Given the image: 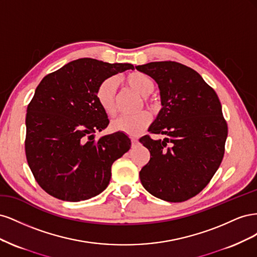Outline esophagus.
<instances>
[{
  "mask_svg": "<svg viewBox=\"0 0 257 257\" xmlns=\"http://www.w3.org/2000/svg\"><path fill=\"white\" fill-rule=\"evenodd\" d=\"M131 143H132V148H135L137 146V144H138V141H137V139H135V138H132L131 139Z\"/></svg>",
  "mask_w": 257,
  "mask_h": 257,
  "instance_id": "1",
  "label": "esophagus"
}]
</instances>
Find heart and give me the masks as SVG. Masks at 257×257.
Listing matches in <instances>:
<instances>
[{
  "label": "heart",
  "instance_id": "heart-1",
  "mask_svg": "<svg viewBox=\"0 0 257 257\" xmlns=\"http://www.w3.org/2000/svg\"><path fill=\"white\" fill-rule=\"evenodd\" d=\"M125 82L139 94L148 96L154 90V81L149 76L141 73L133 72L125 76ZM118 81L114 77L106 78L98 84L96 89V99L102 107V109L109 115L115 113V94ZM147 105L154 109L157 103L152 99L146 98ZM151 122L149 112L142 111L135 114H122L111 121V128L115 132H122L131 136H136L141 132L146 130Z\"/></svg>",
  "mask_w": 257,
  "mask_h": 257
}]
</instances>
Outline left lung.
<instances>
[{"instance_id": "1", "label": "left lung", "mask_w": 257, "mask_h": 257, "mask_svg": "<svg viewBox=\"0 0 257 257\" xmlns=\"http://www.w3.org/2000/svg\"><path fill=\"white\" fill-rule=\"evenodd\" d=\"M136 69L159 84L163 108L149 132L165 136L139 139L151 154L139 173L142 184L155 197L181 203L203 191L221 165L228 130L220 99L196 71L178 62Z\"/></svg>"}]
</instances>
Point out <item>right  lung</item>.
I'll use <instances>...</instances> for the list:
<instances>
[{
	"label": "right lung",
	"instance_id": "add662e5",
	"mask_svg": "<svg viewBox=\"0 0 257 257\" xmlns=\"http://www.w3.org/2000/svg\"><path fill=\"white\" fill-rule=\"evenodd\" d=\"M91 58L45 76L27 109L26 157L36 182L61 200L94 197L109 184L112 163L131 148L120 132L94 138L109 120L96 99L98 84L133 69Z\"/></svg>",
	"mask_w": 257,
	"mask_h": 257
}]
</instances>
